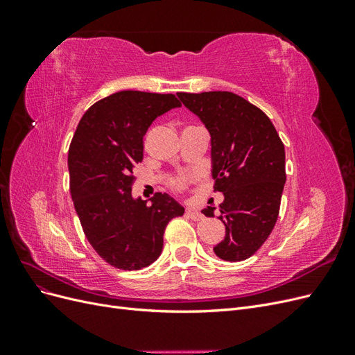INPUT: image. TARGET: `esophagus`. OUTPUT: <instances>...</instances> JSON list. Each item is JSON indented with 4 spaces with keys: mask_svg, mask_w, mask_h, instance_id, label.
<instances>
[{
    "mask_svg": "<svg viewBox=\"0 0 355 355\" xmlns=\"http://www.w3.org/2000/svg\"><path fill=\"white\" fill-rule=\"evenodd\" d=\"M187 216L194 219V220H201L202 219V213L196 209H187Z\"/></svg>",
    "mask_w": 355,
    "mask_h": 355,
    "instance_id": "esophagus-1",
    "label": "esophagus"
}]
</instances>
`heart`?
Instances as JSON below:
<instances>
[{
  "label": "heart",
  "mask_w": 355,
  "mask_h": 355,
  "mask_svg": "<svg viewBox=\"0 0 355 355\" xmlns=\"http://www.w3.org/2000/svg\"><path fill=\"white\" fill-rule=\"evenodd\" d=\"M192 175H189V173H185V175H179V176H176V178H173L171 179V182H170V185L173 187L175 189H184L189 182L192 180Z\"/></svg>",
  "instance_id": "b5f03b06"
}]
</instances>
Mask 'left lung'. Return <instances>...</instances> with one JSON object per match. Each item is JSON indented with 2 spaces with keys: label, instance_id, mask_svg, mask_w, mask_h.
<instances>
[{
  "label": "left lung",
  "instance_id": "8db88e82",
  "mask_svg": "<svg viewBox=\"0 0 355 355\" xmlns=\"http://www.w3.org/2000/svg\"><path fill=\"white\" fill-rule=\"evenodd\" d=\"M178 96L211 136V175L214 191L225 197L218 210L227 230L213 250L223 261H244L259 250L277 222L286 184L284 145L266 114L239 94ZM214 210L207 206L201 213L213 218Z\"/></svg>",
  "mask_w": 355,
  "mask_h": 355
}]
</instances>
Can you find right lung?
Masks as SVG:
<instances>
[{
	"instance_id": "add662e5",
	"label": "right lung",
	"mask_w": 355,
	"mask_h": 355,
	"mask_svg": "<svg viewBox=\"0 0 355 355\" xmlns=\"http://www.w3.org/2000/svg\"><path fill=\"white\" fill-rule=\"evenodd\" d=\"M179 106L175 94L116 92L92 105L73 133L68 153L73 207L96 253L118 270H142L157 261L167 223L185 211L161 192L149 206L132 197L148 127Z\"/></svg>"
}]
</instances>
